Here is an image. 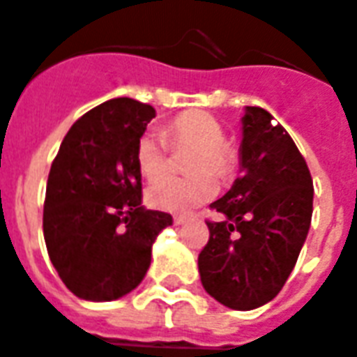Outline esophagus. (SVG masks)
I'll list each match as a JSON object with an SVG mask.
<instances>
[{
    "label": "esophagus",
    "instance_id": "obj_1",
    "mask_svg": "<svg viewBox=\"0 0 357 357\" xmlns=\"http://www.w3.org/2000/svg\"><path fill=\"white\" fill-rule=\"evenodd\" d=\"M174 223H176V225H185L187 223V218H181V215H178V218H174Z\"/></svg>",
    "mask_w": 357,
    "mask_h": 357
}]
</instances>
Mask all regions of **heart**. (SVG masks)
I'll list each match as a JSON object with an SVG mask.
<instances>
[{
  "instance_id": "obj_1",
  "label": "heart",
  "mask_w": 357,
  "mask_h": 357,
  "mask_svg": "<svg viewBox=\"0 0 357 357\" xmlns=\"http://www.w3.org/2000/svg\"><path fill=\"white\" fill-rule=\"evenodd\" d=\"M145 132L136 144V165L147 179H155L168 170V144L174 149H197L191 158V178L157 179L147 189V200L153 208L170 213H189L218 192L210 174L227 176L234 155L223 144V128L218 121L202 112H185L172 119L162 130Z\"/></svg>"
}]
</instances>
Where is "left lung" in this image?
Instances as JSON below:
<instances>
[{
    "label": "left lung",
    "mask_w": 357,
    "mask_h": 357,
    "mask_svg": "<svg viewBox=\"0 0 357 357\" xmlns=\"http://www.w3.org/2000/svg\"><path fill=\"white\" fill-rule=\"evenodd\" d=\"M263 107L245 105L240 172L210 208V240L199 255L200 282L232 310L273 301L289 278L312 219V178L297 145Z\"/></svg>",
    "instance_id": "left-lung-1"
}]
</instances>
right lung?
Segmentation results:
<instances>
[{
	"label": "right lung",
	"mask_w": 357,
	"mask_h": 357,
	"mask_svg": "<svg viewBox=\"0 0 357 357\" xmlns=\"http://www.w3.org/2000/svg\"><path fill=\"white\" fill-rule=\"evenodd\" d=\"M151 105L115 98L73 123L49 172L43 236L51 263L79 299H121L142 284L153 242L172 215L142 206L136 144Z\"/></svg>",
	"instance_id": "obj_1"
}]
</instances>
